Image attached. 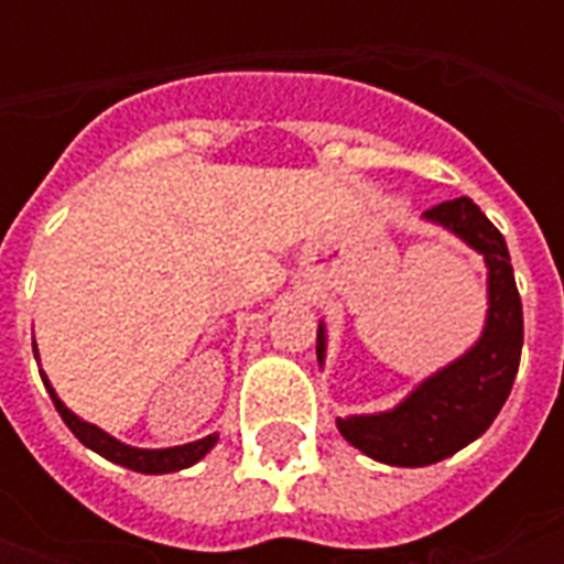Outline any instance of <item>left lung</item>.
<instances>
[{
	"instance_id": "1",
	"label": "left lung",
	"mask_w": 564,
	"mask_h": 564,
	"mask_svg": "<svg viewBox=\"0 0 564 564\" xmlns=\"http://www.w3.org/2000/svg\"><path fill=\"white\" fill-rule=\"evenodd\" d=\"M423 223L455 235L487 263V319L465 355L421 379L404 399L377 414L338 417V433L367 458L392 467H426L480 440L509 399L524 345V314L499 228L470 197L445 200ZM326 323L316 329V360L326 364Z\"/></svg>"
}]
</instances>
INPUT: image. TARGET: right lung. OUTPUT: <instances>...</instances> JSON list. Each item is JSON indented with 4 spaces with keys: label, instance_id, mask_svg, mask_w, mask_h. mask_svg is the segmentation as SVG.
Wrapping results in <instances>:
<instances>
[{
    "label": "right lung",
    "instance_id": "right-lung-1",
    "mask_svg": "<svg viewBox=\"0 0 564 564\" xmlns=\"http://www.w3.org/2000/svg\"><path fill=\"white\" fill-rule=\"evenodd\" d=\"M33 358H40V355H36V341H33ZM40 377H43V382H46L55 411L62 414V421L68 423V430H72L77 440L87 445L90 452H97V455H102V458H106V462H112V465L128 467V470H138V474H172V470H185V467L197 465L206 452L219 443V433H209V436H204V440H194V443L172 445V448H138V445L121 443V440H116V436H109L106 430H99L97 423L77 417L75 411L55 395L53 382H50V377H46L43 370H40Z\"/></svg>",
    "mask_w": 564,
    "mask_h": 564
}]
</instances>
